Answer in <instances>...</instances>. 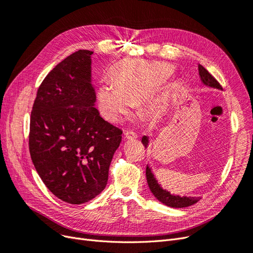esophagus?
Returning <instances> with one entry per match:
<instances>
[{
	"mask_svg": "<svg viewBox=\"0 0 253 253\" xmlns=\"http://www.w3.org/2000/svg\"><path fill=\"white\" fill-rule=\"evenodd\" d=\"M125 136H126V139H136L137 137H138V135H137L135 132H133V131H126V133H125Z\"/></svg>",
	"mask_w": 253,
	"mask_h": 253,
	"instance_id": "obj_1",
	"label": "esophagus"
}]
</instances>
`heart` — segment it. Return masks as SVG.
<instances>
[{
  "mask_svg": "<svg viewBox=\"0 0 253 253\" xmlns=\"http://www.w3.org/2000/svg\"><path fill=\"white\" fill-rule=\"evenodd\" d=\"M174 73V66L163 62L126 61L112 71L113 81L102 80L98 87L99 108L103 116L119 121L131 109L133 102L147 97L151 109L159 105V99L152 94Z\"/></svg>",
  "mask_w": 253,
  "mask_h": 253,
  "instance_id": "obj_1",
  "label": "heart"
}]
</instances>
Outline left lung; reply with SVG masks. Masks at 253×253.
<instances>
[{"label": "left lung", "mask_w": 253, "mask_h": 253, "mask_svg": "<svg viewBox=\"0 0 253 253\" xmlns=\"http://www.w3.org/2000/svg\"><path fill=\"white\" fill-rule=\"evenodd\" d=\"M198 73H200V76H201V79H202L203 83L206 84V85L221 89V85L218 83V81L215 78H214L213 76L201 64H198ZM141 142H142L144 147L147 148L148 143H149L148 137L143 136L142 139H141ZM145 175H147L148 185H149L151 192L154 194V196L157 198L159 202H162L163 204H165L167 206L172 207V208H185V207L192 206V205H194L195 203L200 201V197H187V196L180 197L178 195H173L170 192H168V191L164 190L162 187L158 185L157 180L155 179L154 175H153V173L151 172V169L149 167H147Z\"/></svg>", "instance_id": "obj_1"}]
</instances>
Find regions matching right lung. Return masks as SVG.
Listing matches in <instances>:
<instances>
[{"instance_id":"1","label":"right lung","mask_w":253,"mask_h":253,"mask_svg":"<svg viewBox=\"0 0 253 253\" xmlns=\"http://www.w3.org/2000/svg\"><path fill=\"white\" fill-rule=\"evenodd\" d=\"M93 51L79 49L48 73L30 115L29 152L50 192L80 205L100 194L122 131L105 121L94 104Z\"/></svg>"}]
</instances>
